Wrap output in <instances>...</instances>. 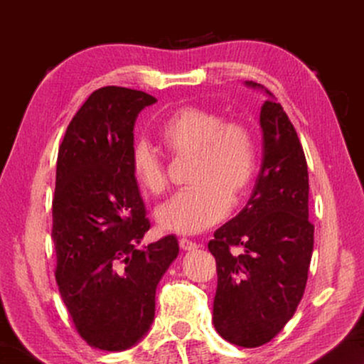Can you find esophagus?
I'll return each instance as SVG.
<instances>
[{
    "label": "esophagus",
    "instance_id": "esophagus-1",
    "mask_svg": "<svg viewBox=\"0 0 364 364\" xmlns=\"http://www.w3.org/2000/svg\"><path fill=\"white\" fill-rule=\"evenodd\" d=\"M180 247H181L183 250L191 252V250H196L197 247H199V245H197L194 241H191V239L181 237V239H180Z\"/></svg>",
    "mask_w": 364,
    "mask_h": 364
}]
</instances>
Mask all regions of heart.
Here are the masks:
<instances>
[{
	"mask_svg": "<svg viewBox=\"0 0 364 364\" xmlns=\"http://www.w3.org/2000/svg\"><path fill=\"white\" fill-rule=\"evenodd\" d=\"M159 139L178 157H194L191 186L157 210L165 231L197 234L223 220L231 204L249 193L257 170L255 141L249 127L226 120L218 110L184 106L160 123ZM130 171L138 188L151 196L167 191L164 159L146 141L130 151Z\"/></svg>",
	"mask_w": 364,
	"mask_h": 364,
	"instance_id": "b5f03b06",
	"label": "heart"
}]
</instances>
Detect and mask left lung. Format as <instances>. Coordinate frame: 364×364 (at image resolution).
<instances>
[{"label":"left lung","instance_id":"obj_1","mask_svg":"<svg viewBox=\"0 0 364 364\" xmlns=\"http://www.w3.org/2000/svg\"><path fill=\"white\" fill-rule=\"evenodd\" d=\"M267 93L260 112L263 160L254 193L208 242L218 276L213 326L225 341L245 348L269 342L294 316L305 292L315 232L308 220L304 147L284 109ZM231 247L243 252L232 256Z\"/></svg>","mask_w":364,"mask_h":364}]
</instances>
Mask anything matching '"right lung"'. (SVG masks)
Masks as SVG:
<instances>
[{
    "mask_svg": "<svg viewBox=\"0 0 364 364\" xmlns=\"http://www.w3.org/2000/svg\"><path fill=\"white\" fill-rule=\"evenodd\" d=\"M154 102L144 91L96 90L59 146L54 274L80 337L106 352L130 348L146 334L156 287L180 249L175 236L136 249L151 223L130 171V151L136 117Z\"/></svg>",
    "mask_w": 364,
    "mask_h": 364,
    "instance_id": "right-lung-1",
    "label": "right lung"
}]
</instances>
